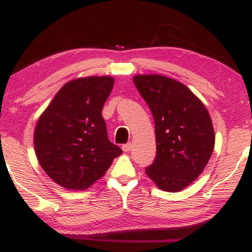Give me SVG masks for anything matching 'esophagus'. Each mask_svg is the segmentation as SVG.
Returning <instances> with one entry per match:
<instances>
[{"label":"esophagus","mask_w":252,"mask_h":252,"mask_svg":"<svg viewBox=\"0 0 252 252\" xmlns=\"http://www.w3.org/2000/svg\"><path fill=\"white\" fill-rule=\"evenodd\" d=\"M122 150L125 152H129L131 150V143H126L122 146Z\"/></svg>","instance_id":"34e87169"}]
</instances>
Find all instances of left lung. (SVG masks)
Segmentation results:
<instances>
[{"mask_svg": "<svg viewBox=\"0 0 252 252\" xmlns=\"http://www.w3.org/2000/svg\"><path fill=\"white\" fill-rule=\"evenodd\" d=\"M134 85L156 125L157 157L146 169L159 189L179 192L203 172L215 148V131L202 101L185 84L159 74H138Z\"/></svg>", "mask_w": 252, "mask_h": 252, "instance_id": "8db88e82", "label": "left lung"}]
</instances>
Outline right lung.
<instances>
[{"label": "right lung", "instance_id": "1", "mask_svg": "<svg viewBox=\"0 0 252 252\" xmlns=\"http://www.w3.org/2000/svg\"><path fill=\"white\" fill-rule=\"evenodd\" d=\"M113 84L114 79L108 75L71 80L37 120L34 130L37 161L65 189H88L122 153L110 142L102 118Z\"/></svg>", "mask_w": 252, "mask_h": 252}]
</instances>
